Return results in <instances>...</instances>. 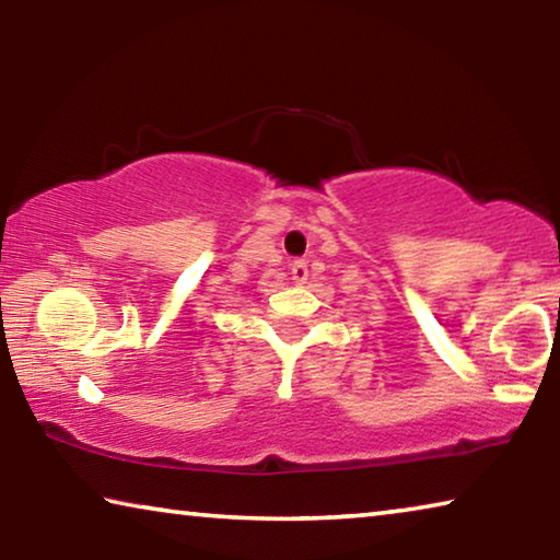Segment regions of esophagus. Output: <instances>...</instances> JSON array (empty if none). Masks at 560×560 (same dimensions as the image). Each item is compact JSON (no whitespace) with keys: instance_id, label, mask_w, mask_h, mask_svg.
Segmentation results:
<instances>
[{"instance_id":"1","label":"esophagus","mask_w":560,"mask_h":560,"mask_svg":"<svg viewBox=\"0 0 560 560\" xmlns=\"http://www.w3.org/2000/svg\"><path fill=\"white\" fill-rule=\"evenodd\" d=\"M291 277H293V281L296 283H306V279H308V264L303 261V259H296L291 264Z\"/></svg>"}]
</instances>
